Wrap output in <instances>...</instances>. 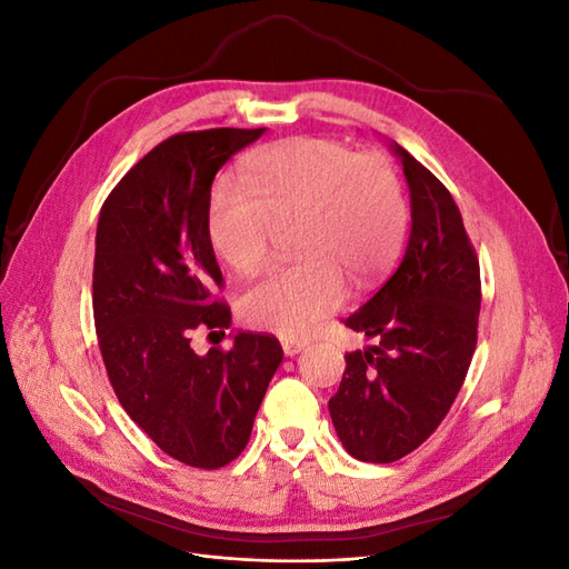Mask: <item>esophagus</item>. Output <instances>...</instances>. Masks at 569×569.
I'll list each match as a JSON object with an SVG mask.
<instances>
[{"instance_id": "obj_1", "label": "esophagus", "mask_w": 569, "mask_h": 569, "mask_svg": "<svg viewBox=\"0 0 569 569\" xmlns=\"http://www.w3.org/2000/svg\"><path fill=\"white\" fill-rule=\"evenodd\" d=\"M306 347H308V343L301 341V339H282V351H284V356H297V353H301Z\"/></svg>"}]
</instances>
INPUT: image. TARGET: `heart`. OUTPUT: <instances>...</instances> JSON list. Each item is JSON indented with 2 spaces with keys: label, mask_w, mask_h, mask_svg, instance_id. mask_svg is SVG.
Instances as JSON below:
<instances>
[{
  "label": "heart",
  "mask_w": 569,
  "mask_h": 569,
  "mask_svg": "<svg viewBox=\"0 0 569 569\" xmlns=\"http://www.w3.org/2000/svg\"><path fill=\"white\" fill-rule=\"evenodd\" d=\"M242 182L247 189L218 182L209 194L206 230L216 256L239 274L253 272L274 228L297 222L291 249L301 258L268 270L239 299V316L256 330L306 337L341 306L347 282L372 287L401 253L408 201L382 157L291 137L249 153Z\"/></svg>",
  "instance_id": "obj_1"
}]
</instances>
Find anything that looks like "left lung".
Listing matches in <instances>:
<instances>
[{
  "label": "left lung",
  "mask_w": 569,
  "mask_h": 569,
  "mask_svg": "<svg viewBox=\"0 0 569 569\" xmlns=\"http://www.w3.org/2000/svg\"><path fill=\"white\" fill-rule=\"evenodd\" d=\"M410 192V237L401 266L347 318L375 339L347 356L330 399L337 437L353 458L393 462L435 432L468 375L477 343L479 261L458 206L396 142Z\"/></svg>",
  "instance_id": "left-lung-1"
}]
</instances>
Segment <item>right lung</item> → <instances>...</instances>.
Returning <instances> with one entry per match:
<instances>
[{
    "instance_id": "add662e5",
    "label": "right lung",
    "mask_w": 569,
    "mask_h": 569,
    "mask_svg": "<svg viewBox=\"0 0 569 569\" xmlns=\"http://www.w3.org/2000/svg\"><path fill=\"white\" fill-rule=\"evenodd\" d=\"M266 128L182 132L130 168L97 222L92 306L99 349L128 416L163 453L216 470L244 451L280 341L234 332L232 349L199 356L197 327L228 330L230 308L206 230L218 170ZM226 335V332H222Z\"/></svg>"
}]
</instances>
